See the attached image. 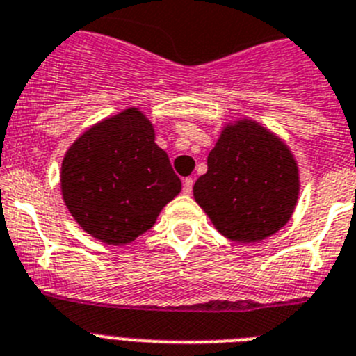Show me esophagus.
Instances as JSON below:
<instances>
[{"label":"esophagus","mask_w":356,"mask_h":356,"mask_svg":"<svg viewBox=\"0 0 356 356\" xmlns=\"http://www.w3.org/2000/svg\"><path fill=\"white\" fill-rule=\"evenodd\" d=\"M191 188H193V179L186 177L182 181V191H184V195H190Z\"/></svg>","instance_id":"esophagus-1"}]
</instances>
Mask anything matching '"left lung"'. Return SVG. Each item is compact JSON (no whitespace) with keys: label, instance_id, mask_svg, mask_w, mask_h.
I'll list each match as a JSON object with an SVG mask.
<instances>
[{"label":"left lung","instance_id":"8db88e82","mask_svg":"<svg viewBox=\"0 0 356 356\" xmlns=\"http://www.w3.org/2000/svg\"><path fill=\"white\" fill-rule=\"evenodd\" d=\"M299 188V166L289 145L261 123L240 118L222 129L193 197L218 233L251 243L290 220Z\"/></svg>","mask_w":356,"mask_h":356}]
</instances>
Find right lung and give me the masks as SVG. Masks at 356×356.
I'll use <instances>...</instances> for the list:
<instances>
[{
  "label": "right lung",
  "instance_id": "add662e5",
  "mask_svg": "<svg viewBox=\"0 0 356 356\" xmlns=\"http://www.w3.org/2000/svg\"><path fill=\"white\" fill-rule=\"evenodd\" d=\"M60 190L67 211L92 238L125 245L147 233L179 195L181 179L138 107L95 123L64 154Z\"/></svg>",
  "mask_w": 356,
  "mask_h": 356
}]
</instances>
